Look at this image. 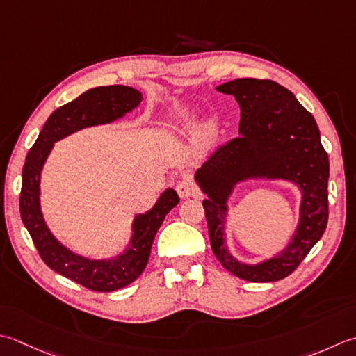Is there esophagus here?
<instances>
[{
  "instance_id": "esophagus-1",
  "label": "esophagus",
  "mask_w": 356,
  "mask_h": 356,
  "mask_svg": "<svg viewBox=\"0 0 356 356\" xmlns=\"http://www.w3.org/2000/svg\"><path fill=\"white\" fill-rule=\"evenodd\" d=\"M176 191L179 194L180 199H188V197H194L199 194V190L196 184L193 182L191 179H184V180H179L176 184Z\"/></svg>"
}]
</instances>
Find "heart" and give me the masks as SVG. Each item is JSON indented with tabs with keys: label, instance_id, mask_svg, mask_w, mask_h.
<instances>
[{
	"label": "heart",
	"instance_id": "1",
	"mask_svg": "<svg viewBox=\"0 0 356 356\" xmlns=\"http://www.w3.org/2000/svg\"><path fill=\"white\" fill-rule=\"evenodd\" d=\"M188 115H190V113H188L186 109L180 111V113H177L176 115L171 118L168 124L171 128H177L185 122V118H188ZM216 136H218V124H216V122H213V120L207 122L205 127H204V143L210 145L216 138Z\"/></svg>",
	"mask_w": 356,
	"mask_h": 356
}]
</instances>
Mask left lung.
<instances>
[{
  "label": "left lung",
  "mask_w": 356,
  "mask_h": 356,
  "mask_svg": "<svg viewBox=\"0 0 356 356\" xmlns=\"http://www.w3.org/2000/svg\"><path fill=\"white\" fill-rule=\"evenodd\" d=\"M216 89L239 103L241 122L239 137L219 146L194 176L208 197L202 205L213 253L241 280H284L321 239L329 219V156L318 124L296 97L273 80L236 79ZM250 178L287 179L302 190L300 222L292 241L281 254L259 264L236 260L225 239L227 199L236 184Z\"/></svg>",
  "instance_id": "8db88e82"
}]
</instances>
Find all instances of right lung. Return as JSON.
<instances>
[{
	"label": "right lung",
	"mask_w": 356,
	"mask_h": 356,
	"mask_svg": "<svg viewBox=\"0 0 356 356\" xmlns=\"http://www.w3.org/2000/svg\"><path fill=\"white\" fill-rule=\"evenodd\" d=\"M143 95L129 86H99L55 109L27 152L23 166L19 213L41 259L49 268L94 291H114L134 282L149 259L151 247L165 216L179 204L177 193L168 188L149 211L132 220V236L124 252L111 259H89L75 254L47 228L40 205V177L54 143L74 132L115 122L136 109Z\"/></svg>",
	"instance_id": "obj_1"
}]
</instances>
